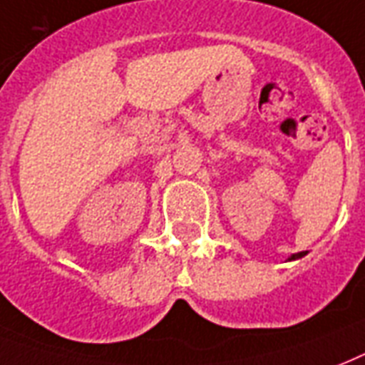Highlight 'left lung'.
<instances>
[{
  "label": "left lung",
  "instance_id": "obj_1",
  "mask_svg": "<svg viewBox=\"0 0 365 365\" xmlns=\"http://www.w3.org/2000/svg\"><path fill=\"white\" fill-rule=\"evenodd\" d=\"M304 255H306V252H297V255H293V257H291V260H294V258H302Z\"/></svg>",
  "mask_w": 365,
  "mask_h": 365
}]
</instances>
